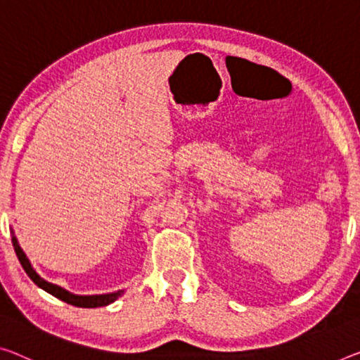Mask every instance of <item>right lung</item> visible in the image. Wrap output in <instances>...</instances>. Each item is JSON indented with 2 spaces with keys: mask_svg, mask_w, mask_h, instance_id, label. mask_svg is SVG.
Segmentation results:
<instances>
[{
  "mask_svg": "<svg viewBox=\"0 0 360 360\" xmlns=\"http://www.w3.org/2000/svg\"><path fill=\"white\" fill-rule=\"evenodd\" d=\"M13 246H14V251L18 254L19 257V262L22 267H24L25 274L30 276V280L35 283L37 286H40L41 290H45L49 295H53L54 297H58V300L72 304V306H77V307H103V306H108V304L114 302L117 300L119 296H122V290L115 291V292H108V295H91V296H80V295H74V292H69L68 290L60 288V286L54 285V283H49V281L43 280L40 275H38L35 270H33L32 264L29 259H27L25 252L22 251V248L19 246V241L18 238L13 235Z\"/></svg>",
  "mask_w": 360,
  "mask_h": 360,
  "instance_id": "obj_1",
  "label": "right lung"
}]
</instances>
